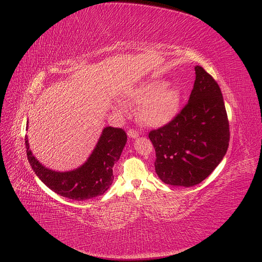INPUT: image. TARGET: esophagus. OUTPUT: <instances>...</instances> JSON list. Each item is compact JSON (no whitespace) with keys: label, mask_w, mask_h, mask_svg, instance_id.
<instances>
[{"label":"esophagus","mask_w":262,"mask_h":262,"mask_svg":"<svg viewBox=\"0 0 262 262\" xmlns=\"http://www.w3.org/2000/svg\"><path fill=\"white\" fill-rule=\"evenodd\" d=\"M128 136H129L130 138H136V137H138V132L135 131V130H133V129H130V130L128 131Z\"/></svg>","instance_id":"34e87169"}]
</instances>
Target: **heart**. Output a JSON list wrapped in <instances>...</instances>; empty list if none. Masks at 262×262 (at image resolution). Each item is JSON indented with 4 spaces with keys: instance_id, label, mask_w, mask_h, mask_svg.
Listing matches in <instances>:
<instances>
[{
    "instance_id": "obj_1",
    "label": "heart",
    "mask_w": 262,
    "mask_h": 262,
    "mask_svg": "<svg viewBox=\"0 0 262 262\" xmlns=\"http://www.w3.org/2000/svg\"><path fill=\"white\" fill-rule=\"evenodd\" d=\"M127 100L133 104H142L138 118L149 127H163L172 121L179 113L181 93L176 86L167 85L164 80H153L130 91ZM120 113H127L128 107L121 100L114 103Z\"/></svg>"
}]
</instances>
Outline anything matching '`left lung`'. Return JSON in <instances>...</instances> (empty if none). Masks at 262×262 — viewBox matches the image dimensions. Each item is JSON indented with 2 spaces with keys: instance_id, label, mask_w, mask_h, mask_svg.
Masks as SVG:
<instances>
[{
  "instance_id": "left-lung-1",
  "label": "left lung",
  "mask_w": 262,
  "mask_h": 262,
  "mask_svg": "<svg viewBox=\"0 0 262 262\" xmlns=\"http://www.w3.org/2000/svg\"><path fill=\"white\" fill-rule=\"evenodd\" d=\"M188 103L166 126L152 130L156 172L169 185L191 187L205 180L223 160L229 125L221 90L200 66Z\"/></svg>"
}]
</instances>
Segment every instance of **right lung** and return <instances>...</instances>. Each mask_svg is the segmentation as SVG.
Instances as JSON below:
<instances>
[{
  "instance_id": "right-lung-1",
  "label": "right lung",
  "mask_w": 262,
  "mask_h": 262,
  "mask_svg": "<svg viewBox=\"0 0 262 262\" xmlns=\"http://www.w3.org/2000/svg\"><path fill=\"white\" fill-rule=\"evenodd\" d=\"M28 127V120H27ZM127 143V134L120 128H103L99 140L88 160L70 171H55L43 166L29 148L25 136L27 160L36 176L57 194L76 201L103 194L114 180L113 166L119 160Z\"/></svg>"
}]
</instances>
